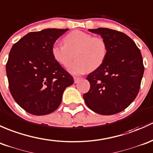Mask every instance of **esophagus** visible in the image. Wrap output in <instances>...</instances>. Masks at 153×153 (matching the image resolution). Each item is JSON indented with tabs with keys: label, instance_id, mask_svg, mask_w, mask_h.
Instances as JSON below:
<instances>
[{
	"label": "esophagus",
	"instance_id": "obj_1",
	"mask_svg": "<svg viewBox=\"0 0 153 153\" xmlns=\"http://www.w3.org/2000/svg\"><path fill=\"white\" fill-rule=\"evenodd\" d=\"M74 82L76 83L79 81L80 78H79V77H76V76H74Z\"/></svg>",
	"mask_w": 153,
	"mask_h": 153
}]
</instances>
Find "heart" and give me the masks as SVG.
<instances>
[{"instance_id":"heart-1","label":"heart","mask_w":153,"mask_h":153,"mask_svg":"<svg viewBox=\"0 0 153 153\" xmlns=\"http://www.w3.org/2000/svg\"><path fill=\"white\" fill-rule=\"evenodd\" d=\"M63 42L64 45L53 44L51 54L55 61L64 67L68 65L75 56L76 59L68 67L69 72L75 75L99 68L108 55V44L102 37H94L80 30L68 33Z\"/></svg>"}]
</instances>
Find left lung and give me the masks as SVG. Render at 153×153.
I'll return each mask as SVG.
<instances>
[{
  "label": "left lung",
  "instance_id": "left-lung-1",
  "mask_svg": "<svg viewBox=\"0 0 153 153\" xmlns=\"http://www.w3.org/2000/svg\"><path fill=\"white\" fill-rule=\"evenodd\" d=\"M108 44V55L86 79L91 88L83 95L86 105L102 115L124 111L137 97L144 71L139 48L123 32L107 28L89 29Z\"/></svg>",
  "mask_w": 153,
  "mask_h": 153
}]
</instances>
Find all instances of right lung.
Here are the masks:
<instances>
[{
	"mask_svg": "<svg viewBox=\"0 0 153 153\" xmlns=\"http://www.w3.org/2000/svg\"><path fill=\"white\" fill-rule=\"evenodd\" d=\"M68 29L32 31L15 42L6 65L9 88L15 102L36 116L56 111L62 94L74 83L51 54V47Z\"/></svg>",
	"mask_w": 153,
	"mask_h": 153,
	"instance_id": "add662e5",
	"label": "right lung"
}]
</instances>
